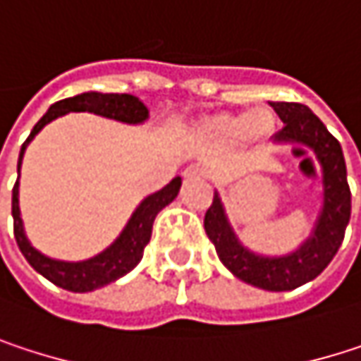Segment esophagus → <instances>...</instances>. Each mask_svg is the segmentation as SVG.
<instances>
[{
  "instance_id": "esophagus-1",
  "label": "esophagus",
  "mask_w": 361,
  "mask_h": 361,
  "mask_svg": "<svg viewBox=\"0 0 361 361\" xmlns=\"http://www.w3.org/2000/svg\"><path fill=\"white\" fill-rule=\"evenodd\" d=\"M183 178H188V180L204 178V169H202V167H198V165H190V167L183 171Z\"/></svg>"
}]
</instances>
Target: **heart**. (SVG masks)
<instances>
[{"instance_id": "b5f03b06", "label": "heart", "mask_w": 361, "mask_h": 361, "mask_svg": "<svg viewBox=\"0 0 361 361\" xmlns=\"http://www.w3.org/2000/svg\"><path fill=\"white\" fill-rule=\"evenodd\" d=\"M276 131V116L269 109L252 112H224L202 123V133L219 144H234L245 137L265 140Z\"/></svg>"}]
</instances>
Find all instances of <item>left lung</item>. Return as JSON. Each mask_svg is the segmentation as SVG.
<instances>
[{
  "instance_id": "1",
  "label": "left lung",
  "mask_w": 361,
  "mask_h": 361,
  "mask_svg": "<svg viewBox=\"0 0 361 361\" xmlns=\"http://www.w3.org/2000/svg\"><path fill=\"white\" fill-rule=\"evenodd\" d=\"M271 109L282 118L284 127L276 133V142L305 144L314 148L324 167V209L314 230V236L293 255L269 259L249 252L234 236L221 200L215 194L204 213V232L215 245L221 263L240 280L265 290H293L316 276L336 255L345 228L351 217V190L347 183V167L338 140L324 123L299 102H271Z\"/></svg>"
}]
</instances>
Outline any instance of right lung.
<instances>
[{"instance_id": "obj_1", "label": "right lung", "mask_w": 361, "mask_h": 361, "mask_svg": "<svg viewBox=\"0 0 361 361\" xmlns=\"http://www.w3.org/2000/svg\"><path fill=\"white\" fill-rule=\"evenodd\" d=\"M94 112V114H102L109 118H116L123 123H142L148 116V109L129 94H98V92H87V94H79L66 100H60L56 104H51L49 110L39 118L31 135L27 137V142L20 148V159H18V169H20V161L25 154L27 144L37 135V131H41L43 125H47L49 121H54L60 114L66 112ZM181 180L176 178L171 180L163 190H159L157 194L148 196L133 213V217L129 219L127 228L123 230V234L116 238V243L100 252L98 257L83 261V263H64V261H54L45 255L31 247V243L25 236L23 230V219H20V209H18V180L12 188V217H14V238L20 252L25 255V259L31 263V267L39 271L43 278H47L49 282H54L60 288L73 290V293H90L96 290L100 286H106L110 282L118 280L121 276L129 274L144 257V249L150 243L152 236V224L157 213L167 207L180 192Z\"/></svg>"}]
</instances>
